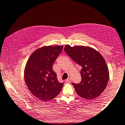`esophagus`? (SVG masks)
Returning a JSON list of instances; mask_svg holds the SVG:
<instances>
[{
	"label": "esophagus",
	"instance_id": "obj_1",
	"mask_svg": "<svg viewBox=\"0 0 125 125\" xmlns=\"http://www.w3.org/2000/svg\"><path fill=\"white\" fill-rule=\"evenodd\" d=\"M65 82H71V79L70 77H68L67 79H66Z\"/></svg>",
	"mask_w": 125,
	"mask_h": 125
}]
</instances>
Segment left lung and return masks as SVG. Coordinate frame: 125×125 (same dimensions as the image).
<instances>
[{
    "instance_id": "left-lung-1",
    "label": "left lung",
    "mask_w": 125,
    "mask_h": 125,
    "mask_svg": "<svg viewBox=\"0 0 125 125\" xmlns=\"http://www.w3.org/2000/svg\"><path fill=\"white\" fill-rule=\"evenodd\" d=\"M64 52L82 69V81L73 83L77 94L87 100L98 97L104 91L109 79V71L104 58L92 48L66 45Z\"/></svg>"
}]
</instances>
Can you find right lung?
Instances as JSON below:
<instances>
[{
	"instance_id": "add662e5",
	"label": "right lung",
	"mask_w": 125,
	"mask_h": 125,
	"mask_svg": "<svg viewBox=\"0 0 125 125\" xmlns=\"http://www.w3.org/2000/svg\"><path fill=\"white\" fill-rule=\"evenodd\" d=\"M63 46H45L35 50L26 64L25 81L30 92L42 101L54 99L64 84L60 83L52 65L62 51Z\"/></svg>"
}]
</instances>
